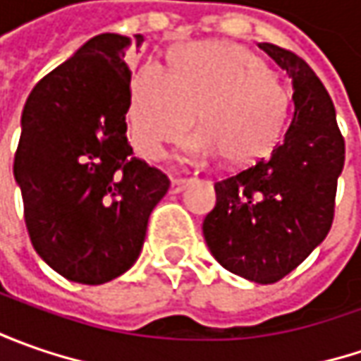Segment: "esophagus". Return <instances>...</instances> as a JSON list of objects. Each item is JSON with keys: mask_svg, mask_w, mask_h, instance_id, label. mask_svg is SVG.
<instances>
[{"mask_svg": "<svg viewBox=\"0 0 361 361\" xmlns=\"http://www.w3.org/2000/svg\"><path fill=\"white\" fill-rule=\"evenodd\" d=\"M190 183H192V178H173V180H171V192H173V195L183 192Z\"/></svg>", "mask_w": 361, "mask_h": 361, "instance_id": "1", "label": "esophagus"}]
</instances>
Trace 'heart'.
<instances>
[{"instance_id":"heart-1","label":"heart","mask_w":361,"mask_h":361,"mask_svg":"<svg viewBox=\"0 0 361 361\" xmlns=\"http://www.w3.org/2000/svg\"><path fill=\"white\" fill-rule=\"evenodd\" d=\"M289 110L291 94L261 58L237 44L202 42L174 49L171 72L145 63L132 78L128 114L132 142L148 159H159L197 116L188 157L243 164L275 146Z\"/></svg>"}]
</instances>
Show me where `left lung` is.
<instances>
[{"instance_id":"1","label":"left lung","mask_w":361,"mask_h":361,"mask_svg":"<svg viewBox=\"0 0 361 361\" xmlns=\"http://www.w3.org/2000/svg\"><path fill=\"white\" fill-rule=\"evenodd\" d=\"M293 84V118L267 159L215 183L202 221L209 251L231 273L275 283L326 239L345 145L329 94L293 51L257 44Z\"/></svg>"}]
</instances>
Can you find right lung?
I'll return each instance as SVG.
<instances>
[{
	"label": "right lung",
	"instance_id": "add662e5",
	"mask_svg": "<svg viewBox=\"0 0 361 361\" xmlns=\"http://www.w3.org/2000/svg\"><path fill=\"white\" fill-rule=\"evenodd\" d=\"M145 37L134 35L136 48ZM132 39L100 34L42 78L21 112L13 176L35 253L84 285L116 279L142 251L169 178L126 138Z\"/></svg>",
	"mask_w": 361,
	"mask_h": 361
}]
</instances>
